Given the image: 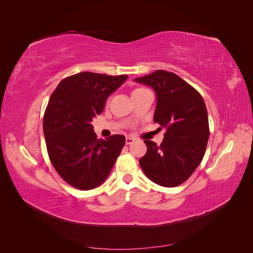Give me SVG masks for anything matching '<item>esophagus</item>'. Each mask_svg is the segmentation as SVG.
Returning a JSON list of instances; mask_svg holds the SVG:
<instances>
[{"instance_id": "esophagus-1", "label": "esophagus", "mask_w": 253, "mask_h": 253, "mask_svg": "<svg viewBox=\"0 0 253 253\" xmlns=\"http://www.w3.org/2000/svg\"><path fill=\"white\" fill-rule=\"evenodd\" d=\"M134 141H135V138H134V137L126 136V144H131V143H133Z\"/></svg>"}]
</instances>
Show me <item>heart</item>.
<instances>
[{
  "label": "heart",
  "mask_w": 253,
  "mask_h": 253,
  "mask_svg": "<svg viewBox=\"0 0 253 253\" xmlns=\"http://www.w3.org/2000/svg\"><path fill=\"white\" fill-rule=\"evenodd\" d=\"M140 89H142V88H137V89H135L134 91H136V90H140Z\"/></svg>",
  "instance_id": "heart-1"
}]
</instances>
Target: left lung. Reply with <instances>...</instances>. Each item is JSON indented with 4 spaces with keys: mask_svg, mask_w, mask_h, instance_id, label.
Segmentation results:
<instances>
[{
    "mask_svg": "<svg viewBox=\"0 0 253 253\" xmlns=\"http://www.w3.org/2000/svg\"><path fill=\"white\" fill-rule=\"evenodd\" d=\"M134 80L154 89V122L167 129L160 145L144 140L148 151L139 159L141 169L159 186H178L202 163L208 143L209 122L204 99L173 73L158 70Z\"/></svg>",
    "mask_w": 253,
    "mask_h": 253,
    "instance_id": "1",
    "label": "left lung"
}]
</instances>
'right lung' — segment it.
Listing matches in <instances>:
<instances>
[{"label":"right lung","instance_id":"add662e5","mask_svg":"<svg viewBox=\"0 0 253 253\" xmlns=\"http://www.w3.org/2000/svg\"><path fill=\"white\" fill-rule=\"evenodd\" d=\"M126 79V75L83 72L63 79L49 98L43 119L48 156L58 174L74 188L100 186L125 147L124 135L97 139L91 121Z\"/></svg>","mask_w":253,"mask_h":253}]
</instances>
